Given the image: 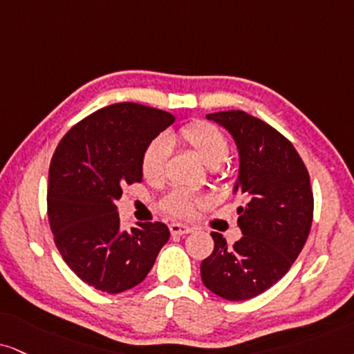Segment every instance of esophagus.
<instances>
[{
  "instance_id": "34e87169",
  "label": "esophagus",
  "mask_w": 354,
  "mask_h": 354,
  "mask_svg": "<svg viewBox=\"0 0 354 354\" xmlns=\"http://www.w3.org/2000/svg\"><path fill=\"white\" fill-rule=\"evenodd\" d=\"M169 230H170V233L174 234V236H182V234H189L190 231H192L190 226L180 225V223H170L169 225Z\"/></svg>"
}]
</instances>
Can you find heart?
<instances>
[{"instance_id": "heart-1", "label": "heart", "mask_w": 354, "mask_h": 354, "mask_svg": "<svg viewBox=\"0 0 354 354\" xmlns=\"http://www.w3.org/2000/svg\"><path fill=\"white\" fill-rule=\"evenodd\" d=\"M178 138L212 169L220 167L228 157V138L225 136V133L218 126L208 123V121H192V123L182 126L180 131H178ZM169 157L170 142L164 136L154 138L144 147L141 156V172L142 177L149 184H159V182L164 180L165 172H167ZM203 205L205 198L202 195L176 189L169 192L160 200V210L167 213V215L187 218L194 215L197 208L203 207Z\"/></svg>"}]
</instances>
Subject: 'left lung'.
<instances>
[{"label": "left lung", "mask_w": 354, "mask_h": 354, "mask_svg": "<svg viewBox=\"0 0 354 354\" xmlns=\"http://www.w3.org/2000/svg\"><path fill=\"white\" fill-rule=\"evenodd\" d=\"M238 144L243 238L230 246L212 233L215 248L200 264L208 290L226 300H248L272 287L302 251L313 220V192L302 157L277 129L241 110L207 115Z\"/></svg>", "instance_id": "left-lung-1"}]
</instances>
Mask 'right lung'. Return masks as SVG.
<instances>
[{
	"label": "right lung",
	"mask_w": 354,
	"mask_h": 354,
	"mask_svg": "<svg viewBox=\"0 0 354 354\" xmlns=\"http://www.w3.org/2000/svg\"><path fill=\"white\" fill-rule=\"evenodd\" d=\"M176 121L167 111L115 103L67 131L49 167L47 215L57 250L85 283L120 294L146 279L169 228L160 221L123 231L115 200L142 180L144 147Z\"/></svg>",
	"instance_id": "1"
}]
</instances>
